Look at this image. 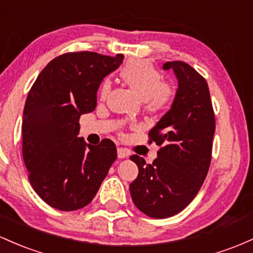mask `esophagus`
Here are the masks:
<instances>
[{"label": "esophagus", "instance_id": "obj_1", "mask_svg": "<svg viewBox=\"0 0 253 253\" xmlns=\"http://www.w3.org/2000/svg\"><path fill=\"white\" fill-rule=\"evenodd\" d=\"M129 156V152L124 148H118V157L119 158H126Z\"/></svg>", "mask_w": 253, "mask_h": 253}]
</instances>
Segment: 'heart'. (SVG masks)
Segmentation results:
<instances>
[{
	"label": "heart",
	"mask_w": 253,
	"mask_h": 253,
	"mask_svg": "<svg viewBox=\"0 0 253 253\" xmlns=\"http://www.w3.org/2000/svg\"><path fill=\"white\" fill-rule=\"evenodd\" d=\"M120 77L124 83L140 99L146 102L149 109L156 110L165 107L171 97V88L162 82V76L151 63L143 60H131L121 68ZM110 90V83L104 82L101 97L105 98Z\"/></svg>",
	"instance_id": "obj_1"
}]
</instances>
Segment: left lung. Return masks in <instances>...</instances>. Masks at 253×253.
<instances>
[{
    "label": "left lung",
    "mask_w": 253,
    "mask_h": 253,
    "mask_svg": "<svg viewBox=\"0 0 253 253\" xmlns=\"http://www.w3.org/2000/svg\"><path fill=\"white\" fill-rule=\"evenodd\" d=\"M177 90L170 109L149 132L161 149L152 163L133 155L137 179L129 185L132 201L145 215L166 218L184 210L201 190L211 161L215 115L205 79L182 61L166 62Z\"/></svg>",
    "instance_id": "obj_1"
}]
</instances>
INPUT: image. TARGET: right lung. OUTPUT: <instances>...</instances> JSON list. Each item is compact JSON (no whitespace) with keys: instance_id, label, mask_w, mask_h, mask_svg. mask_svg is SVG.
<instances>
[{"instance_id":"obj_1","label":"right lung","mask_w":253,"mask_h":253,"mask_svg":"<svg viewBox=\"0 0 253 253\" xmlns=\"http://www.w3.org/2000/svg\"><path fill=\"white\" fill-rule=\"evenodd\" d=\"M124 55L67 52L51 60L32 85L23 116V157L36 193L55 209L74 211L90 203L116 160L110 139L86 144L79 119L95 110L102 80Z\"/></svg>"}]
</instances>
